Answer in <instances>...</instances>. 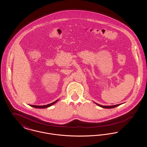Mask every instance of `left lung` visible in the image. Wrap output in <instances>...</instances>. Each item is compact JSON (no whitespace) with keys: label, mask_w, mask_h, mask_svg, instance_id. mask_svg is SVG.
I'll use <instances>...</instances> for the list:
<instances>
[{"label":"left lung","mask_w":147,"mask_h":147,"mask_svg":"<svg viewBox=\"0 0 147 147\" xmlns=\"http://www.w3.org/2000/svg\"><path fill=\"white\" fill-rule=\"evenodd\" d=\"M94 103H95L96 105H97L98 106H99L102 107V108H105V109H111V108H114V107H117V106H118L121 105V104H118V105H112V106H103V105H100V104H97V103H96V102H94Z\"/></svg>","instance_id":"8db88e82"}]
</instances>
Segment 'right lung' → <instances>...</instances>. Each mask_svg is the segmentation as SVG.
<instances>
[{
	"instance_id": "right-lung-1",
	"label": "right lung",
	"mask_w": 147,
	"mask_h": 147,
	"mask_svg": "<svg viewBox=\"0 0 147 147\" xmlns=\"http://www.w3.org/2000/svg\"><path fill=\"white\" fill-rule=\"evenodd\" d=\"M58 101V100H57V101H55V102H52V103H51V104H48V105H43V106H38V105H30V106H32V107H34V108H39V109H45V108H47V107H50V106H52L53 105H54V104H55L57 101Z\"/></svg>"
}]
</instances>
